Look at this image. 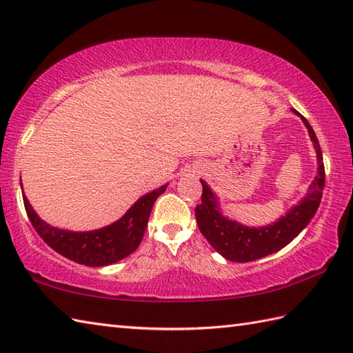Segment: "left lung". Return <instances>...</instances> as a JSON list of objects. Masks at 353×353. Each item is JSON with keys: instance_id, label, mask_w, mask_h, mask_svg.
Masks as SVG:
<instances>
[{"instance_id": "obj_1", "label": "left lung", "mask_w": 353, "mask_h": 353, "mask_svg": "<svg viewBox=\"0 0 353 353\" xmlns=\"http://www.w3.org/2000/svg\"><path fill=\"white\" fill-rule=\"evenodd\" d=\"M291 112L301 117L303 123L307 128L310 141L314 143L316 153V174L312 183L309 185L305 197L300 202H296L292 208H289L275 222L265 226H246L237 222V220L226 217L222 208H220V200L216 192L211 190V186L203 179H200L203 192L202 203L196 206L199 230L210 241L214 250L226 260L246 263V261L257 260L280 251L281 248L291 243L305 230L315 216L316 210H319L324 188V163L321 148L310 123L296 110L291 108Z\"/></svg>"}]
</instances>
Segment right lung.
Instances as JSON below:
<instances>
[{"label":"right lung","mask_w":353,"mask_h":353,"mask_svg":"<svg viewBox=\"0 0 353 353\" xmlns=\"http://www.w3.org/2000/svg\"><path fill=\"white\" fill-rule=\"evenodd\" d=\"M167 186L168 183L143 194L119 220L93 231H68L48 225L32 208L26 194L23 200L33 228L52 250L79 265L98 268L113 265L137 250L147 230L153 205Z\"/></svg>","instance_id":"obj_1"}]
</instances>
